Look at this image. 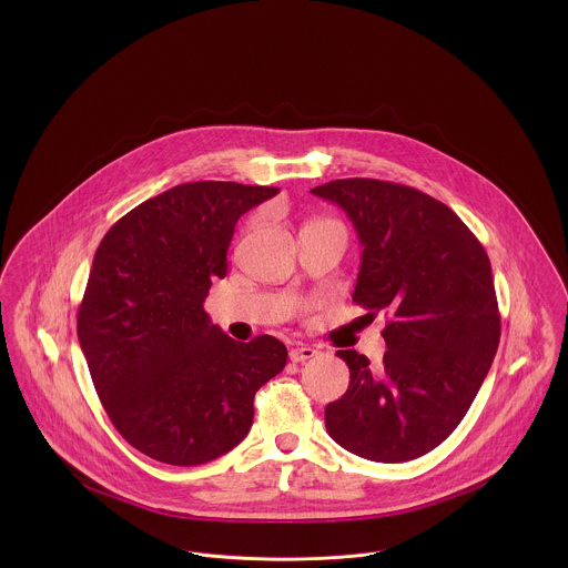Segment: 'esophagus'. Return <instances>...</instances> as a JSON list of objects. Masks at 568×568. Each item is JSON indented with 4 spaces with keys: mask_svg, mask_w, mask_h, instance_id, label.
Returning a JSON list of instances; mask_svg holds the SVG:
<instances>
[{
    "mask_svg": "<svg viewBox=\"0 0 568 568\" xmlns=\"http://www.w3.org/2000/svg\"><path fill=\"white\" fill-rule=\"evenodd\" d=\"M317 355V349H313V347H308V345H297L294 347L292 352H290V359L292 362H306V359H311V357H315Z\"/></svg>",
    "mask_w": 568,
    "mask_h": 568,
    "instance_id": "esophagus-1",
    "label": "esophagus"
}]
</instances>
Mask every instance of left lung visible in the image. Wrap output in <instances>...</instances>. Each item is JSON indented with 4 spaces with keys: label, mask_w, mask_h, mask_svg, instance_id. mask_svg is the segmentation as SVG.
<instances>
[{
    "label": "left lung",
    "mask_w": 568,
    "mask_h": 568,
    "mask_svg": "<svg viewBox=\"0 0 568 568\" xmlns=\"http://www.w3.org/2000/svg\"><path fill=\"white\" fill-rule=\"evenodd\" d=\"M311 193L341 206L357 232L353 302L389 320L383 362L336 352L352 381L325 406L327 434L359 458H419L458 428L498 349L486 248L449 206L406 185L338 179Z\"/></svg>",
    "instance_id": "8db88e82"
}]
</instances>
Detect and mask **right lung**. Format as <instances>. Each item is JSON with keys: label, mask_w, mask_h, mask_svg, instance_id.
Masks as SVG:
<instances>
[{"label": "right lung", "mask_w": 568, "mask_h": 568, "mask_svg": "<svg viewBox=\"0 0 568 568\" xmlns=\"http://www.w3.org/2000/svg\"><path fill=\"white\" fill-rule=\"evenodd\" d=\"M276 193L176 185L121 216L95 251L81 349L112 426L149 458L195 466L234 449L251 430L255 392L287 364L274 336L239 343L204 311L236 221Z\"/></svg>", "instance_id": "obj_1"}]
</instances>
